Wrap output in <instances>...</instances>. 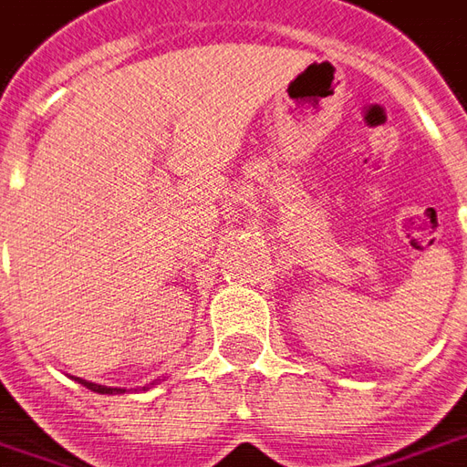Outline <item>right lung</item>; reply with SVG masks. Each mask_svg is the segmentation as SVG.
Returning <instances> with one entry per match:
<instances>
[{
	"mask_svg": "<svg viewBox=\"0 0 467 467\" xmlns=\"http://www.w3.org/2000/svg\"><path fill=\"white\" fill-rule=\"evenodd\" d=\"M75 381L78 384H83V387H88L90 392H98V394H123L126 389H120V387H106V384H96V381H88V379H80V377H75ZM161 381V379H156ZM156 381H151V384H156ZM141 389H149V387H141Z\"/></svg>",
	"mask_w": 467,
	"mask_h": 467,
	"instance_id": "right-lung-1",
	"label": "right lung"
}]
</instances>
